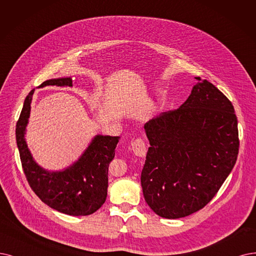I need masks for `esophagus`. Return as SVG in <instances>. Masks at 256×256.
<instances>
[{
    "mask_svg": "<svg viewBox=\"0 0 256 256\" xmlns=\"http://www.w3.org/2000/svg\"><path fill=\"white\" fill-rule=\"evenodd\" d=\"M131 148H132V151H134V153L136 156L145 158L147 150H146L145 142H142L140 138H138V140L132 142H131Z\"/></svg>",
    "mask_w": 256,
    "mask_h": 256,
    "instance_id": "34e87169",
    "label": "esophagus"
}]
</instances>
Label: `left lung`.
Wrapping results in <instances>:
<instances>
[{
	"instance_id": "8db88e82",
	"label": "left lung",
	"mask_w": 256,
	"mask_h": 256,
	"mask_svg": "<svg viewBox=\"0 0 256 256\" xmlns=\"http://www.w3.org/2000/svg\"><path fill=\"white\" fill-rule=\"evenodd\" d=\"M196 78L178 109L144 126L150 147L140 184L148 206L160 218H185L205 207L236 162L234 107L210 82Z\"/></svg>"
}]
</instances>
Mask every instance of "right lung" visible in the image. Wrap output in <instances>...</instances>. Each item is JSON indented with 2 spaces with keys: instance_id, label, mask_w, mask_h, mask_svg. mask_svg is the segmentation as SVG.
<instances>
[{
  "instance_id": "right-lung-1",
  "label": "right lung",
  "mask_w": 256,
  "mask_h": 256,
  "mask_svg": "<svg viewBox=\"0 0 256 256\" xmlns=\"http://www.w3.org/2000/svg\"><path fill=\"white\" fill-rule=\"evenodd\" d=\"M72 82L71 78H51L38 88L72 87ZM34 94V89L26 96L16 128V145L29 185L40 200L60 213L72 216L92 214L106 200L108 167L114 158L120 136L96 134L82 156L63 170L51 171L40 167L34 160L25 138Z\"/></svg>"
}]
</instances>
